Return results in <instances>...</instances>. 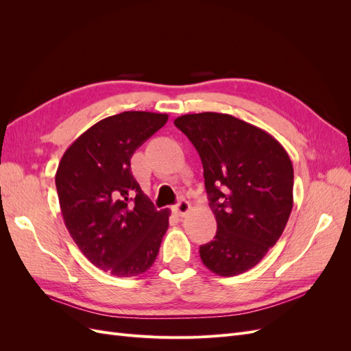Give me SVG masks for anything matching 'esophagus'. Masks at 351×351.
Masks as SVG:
<instances>
[{"label": "esophagus", "instance_id": "obj_1", "mask_svg": "<svg viewBox=\"0 0 351 351\" xmlns=\"http://www.w3.org/2000/svg\"><path fill=\"white\" fill-rule=\"evenodd\" d=\"M190 210V204L186 200V199H180L178 204L176 206V212L180 215V217H184L186 214H189Z\"/></svg>", "mask_w": 351, "mask_h": 351}]
</instances>
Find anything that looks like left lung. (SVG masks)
Masks as SVG:
<instances>
[{
    "label": "left lung",
    "mask_w": 351,
    "mask_h": 351,
    "mask_svg": "<svg viewBox=\"0 0 351 351\" xmlns=\"http://www.w3.org/2000/svg\"><path fill=\"white\" fill-rule=\"evenodd\" d=\"M174 124L202 159L217 219L214 240L199 249L202 262L219 277L252 269L278 241L291 214L289 154L268 132L228 114H186Z\"/></svg>",
    "instance_id": "8db88e82"
}]
</instances>
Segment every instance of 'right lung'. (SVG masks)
<instances>
[{
  "instance_id": "add662e5",
  "label": "right lung",
  "mask_w": 351,
  "mask_h": 351,
  "mask_svg": "<svg viewBox=\"0 0 351 351\" xmlns=\"http://www.w3.org/2000/svg\"><path fill=\"white\" fill-rule=\"evenodd\" d=\"M167 114L124 111L93 124L62 155L56 186L64 224L80 252L114 277L149 269L168 228L136 182L130 159Z\"/></svg>"
}]
</instances>
